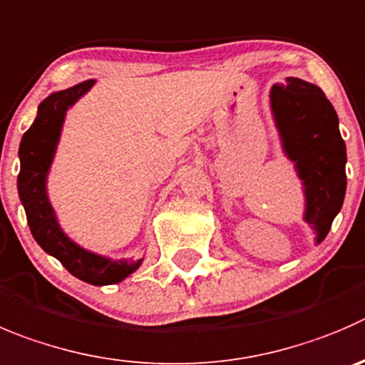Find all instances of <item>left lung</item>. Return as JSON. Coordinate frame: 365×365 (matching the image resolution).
Listing matches in <instances>:
<instances>
[{"label":"left lung","instance_id":"left-lung-1","mask_svg":"<svg viewBox=\"0 0 365 365\" xmlns=\"http://www.w3.org/2000/svg\"><path fill=\"white\" fill-rule=\"evenodd\" d=\"M270 109L287 158L304 186V222L321 244L346 195V143L321 88L289 76L270 89Z\"/></svg>","mask_w":365,"mask_h":365}]
</instances>
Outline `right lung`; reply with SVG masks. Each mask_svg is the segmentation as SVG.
Returning a JSON list of instances; mask_svg holds the SVG:
<instances>
[{"label":"right lung","mask_w":365,"mask_h":365,"mask_svg":"<svg viewBox=\"0 0 365 365\" xmlns=\"http://www.w3.org/2000/svg\"><path fill=\"white\" fill-rule=\"evenodd\" d=\"M95 81H86L73 88L50 95L39 103L32 127L23 134L19 145L21 170L17 175V192L26 211L30 231L37 244L57 258L68 272L86 283H120L141 265L143 259H109L95 255L66 237L58 225L55 211L46 193V177L57 150L66 110L93 88Z\"/></svg>","instance_id":"add662e5"}]
</instances>
